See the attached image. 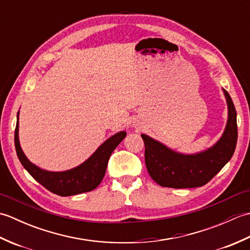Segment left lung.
Segmentation results:
<instances>
[{
    "instance_id": "1",
    "label": "left lung",
    "mask_w": 250,
    "mask_h": 250,
    "mask_svg": "<svg viewBox=\"0 0 250 250\" xmlns=\"http://www.w3.org/2000/svg\"><path fill=\"white\" fill-rule=\"evenodd\" d=\"M222 91L228 105L227 125L219 141L206 150L185 155L150 136L141 135L147 171L158 185L176 189L202 187L230 161L237 142L236 110L229 93L225 89Z\"/></svg>"
}]
</instances>
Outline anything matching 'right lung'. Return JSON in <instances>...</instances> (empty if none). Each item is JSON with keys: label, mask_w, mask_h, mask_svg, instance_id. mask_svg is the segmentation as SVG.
Returning a JSON list of instances; mask_svg holds the SVG:
<instances>
[{"label": "right lung", "mask_w": 250, "mask_h": 250, "mask_svg": "<svg viewBox=\"0 0 250 250\" xmlns=\"http://www.w3.org/2000/svg\"><path fill=\"white\" fill-rule=\"evenodd\" d=\"M126 135L125 131H120L110 136L78 167L62 172H50L36 167L25 157L19 143V111L15 130V147L19 161L37 183L44 186L50 192L61 196L75 195L89 192L102 182L107 167L111 152Z\"/></svg>", "instance_id": "1"}]
</instances>
